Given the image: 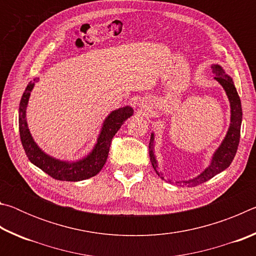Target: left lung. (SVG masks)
Here are the masks:
<instances>
[{
	"label": "left lung",
	"mask_w": 256,
	"mask_h": 256,
	"mask_svg": "<svg viewBox=\"0 0 256 256\" xmlns=\"http://www.w3.org/2000/svg\"><path fill=\"white\" fill-rule=\"evenodd\" d=\"M211 68H212V72L216 74L214 79L224 86V92H226L228 96L229 102H230V108H232L230 126H229L227 136L224 138L222 146H219L218 150L214 152V157H212L210 166L208 167L201 175L196 177V178L184 182L186 185L196 186L198 184L204 183V182L209 180L216 174H219V172H222V170H226V168H228L230 166L234 158H235L238 144H240V125H242V118L240 96H238L237 90L235 88V86H234L232 79L224 73L222 68L218 66V64H214V66H212ZM149 154H150L151 164H152L154 170L157 172V170H156V168H157V160H156L154 154V134H151V138H150ZM157 174L159 175L158 172ZM162 178H164V177H162Z\"/></svg>",
	"instance_id": "left-lung-1"
}]
</instances>
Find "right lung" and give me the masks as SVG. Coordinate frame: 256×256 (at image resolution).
I'll list each match as a JSON object with an SVG mask.
<instances>
[{
	"instance_id": "1",
	"label": "right lung",
	"mask_w": 256,
	"mask_h": 256,
	"mask_svg": "<svg viewBox=\"0 0 256 256\" xmlns=\"http://www.w3.org/2000/svg\"><path fill=\"white\" fill-rule=\"evenodd\" d=\"M34 81L37 80L34 79ZM34 86V82H29L22 97H21L19 108L20 138L28 159L38 168H40L42 172L58 180L79 182L96 176L106 162L112 138L118 133L125 120L133 115L132 107L126 106L120 108L108 115V118L104 122L96 146L86 158L74 162H60L58 159L50 157L44 151H42L40 146L34 144L32 134L29 132L27 120H26V108H27L30 92L32 90Z\"/></svg>"
}]
</instances>
